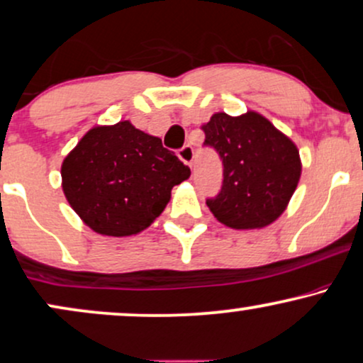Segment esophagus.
I'll return each instance as SVG.
<instances>
[{
    "instance_id": "esophagus-1",
    "label": "esophagus",
    "mask_w": 363,
    "mask_h": 363,
    "mask_svg": "<svg viewBox=\"0 0 363 363\" xmlns=\"http://www.w3.org/2000/svg\"><path fill=\"white\" fill-rule=\"evenodd\" d=\"M179 159L186 164V166L192 167V162H194V149L191 145H184L181 150H179Z\"/></svg>"
}]
</instances>
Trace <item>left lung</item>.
<instances>
[{"mask_svg": "<svg viewBox=\"0 0 363 363\" xmlns=\"http://www.w3.org/2000/svg\"><path fill=\"white\" fill-rule=\"evenodd\" d=\"M206 145L223 160L219 194L206 201L219 223L259 229L277 221L301 176L295 142L253 110L238 117L218 112L203 125Z\"/></svg>", "mask_w": 363, "mask_h": 363, "instance_id": "obj_1", "label": "left lung"}]
</instances>
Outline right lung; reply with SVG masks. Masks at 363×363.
<instances>
[{"label":"right lung","mask_w":363,"mask_h":363,"mask_svg":"<svg viewBox=\"0 0 363 363\" xmlns=\"http://www.w3.org/2000/svg\"><path fill=\"white\" fill-rule=\"evenodd\" d=\"M191 176L162 140L121 121L95 125L63 159L68 204L104 236H132L162 213L174 186Z\"/></svg>","instance_id":"add662e5"}]
</instances>
